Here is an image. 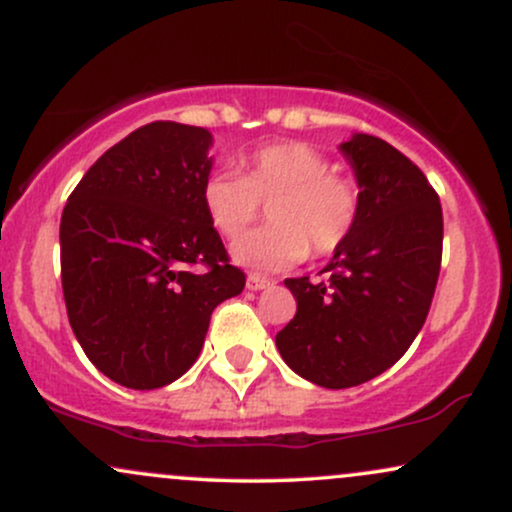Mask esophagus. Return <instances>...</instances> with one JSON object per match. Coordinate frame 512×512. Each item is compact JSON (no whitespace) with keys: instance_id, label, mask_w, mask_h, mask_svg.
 Returning a JSON list of instances; mask_svg holds the SVG:
<instances>
[{"instance_id":"esophagus-1","label":"esophagus","mask_w":512,"mask_h":512,"mask_svg":"<svg viewBox=\"0 0 512 512\" xmlns=\"http://www.w3.org/2000/svg\"><path fill=\"white\" fill-rule=\"evenodd\" d=\"M269 286H272V281L264 279V276H257V274L248 276V289L250 291H262V289H269Z\"/></svg>"}]
</instances>
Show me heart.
<instances>
[{"label": "heart", "instance_id": "heart-1", "mask_svg": "<svg viewBox=\"0 0 512 512\" xmlns=\"http://www.w3.org/2000/svg\"><path fill=\"white\" fill-rule=\"evenodd\" d=\"M211 226L236 238L269 204L272 226L245 233L231 245L233 262L260 274L284 272L308 257L330 255L351 233L358 187L332 170L330 158L305 142H281L245 158V173L216 170L202 185Z\"/></svg>", "mask_w": 512, "mask_h": 512}]
</instances>
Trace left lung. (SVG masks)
I'll return each instance as SVG.
<instances>
[{"label": "left lung", "instance_id": "8db88e82", "mask_svg": "<svg viewBox=\"0 0 512 512\" xmlns=\"http://www.w3.org/2000/svg\"><path fill=\"white\" fill-rule=\"evenodd\" d=\"M358 185V214L322 272L286 279L298 308L276 334L293 373L327 390L368 383L424 327L443 255V209L426 175L370 134L339 144Z\"/></svg>", "mask_w": 512, "mask_h": 512}]
</instances>
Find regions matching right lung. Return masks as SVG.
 <instances>
[{
    "instance_id": "1",
    "label": "right lung",
    "mask_w": 512,
    "mask_h": 512,
    "mask_svg": "<svg viewBox=\"0 0 512 512\" xmlns=\"http://www.w3.org/2000/svg\"><path fill=\"white\" fill-rule=\"evenodd\" d=\"M211 144L204 127H139L86 170L62 211L69 325L117 385L178 380L197 361L216 305L245 286L202 204ZM195 263L205 272L192 273Z\"/></svg>"
}]
</instances>
